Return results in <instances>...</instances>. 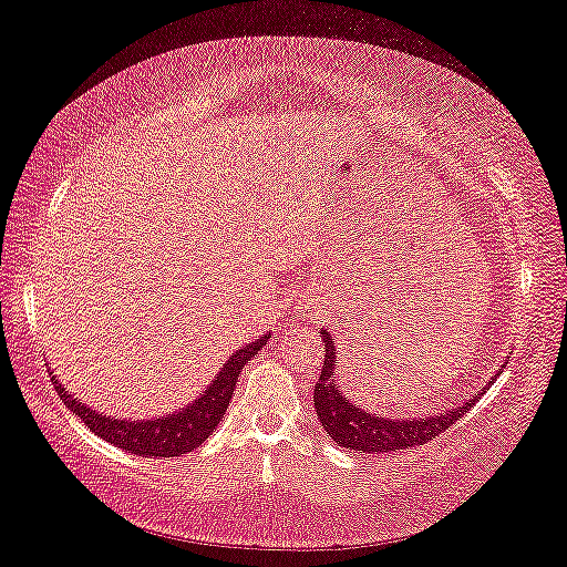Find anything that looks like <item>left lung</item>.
Instances as JSON below:
<instances>
[{
    "label": "left lung",
    "instance_id": "obj_1",
    "mask_svg": "<svg viewBox=\"0 0 567 567\" xmlns=\"http://www.w3.org/2000/svg\"><path fill=\"white\" fill-rule=\"evenodd\" d=\"M320 334L324 340V362L318 385H315V412H318L324 433L340 447L360 450V453H398V450L405 447L425 445L440 433H445L455 420L463 417L475 405V400H470L463 408L440 412L433 417H372L370 412L354 408L350 400H344L338 385H334V342L328 330H322Z\"/></svg>",
    "mask_w": 567,
    "mask_h": 567
}]
</instances>
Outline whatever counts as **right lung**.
<instances>
[{"label": "right lung", "mask_w": 567, "mask_h": 567, "mask_svg": "<svg viewBox=\"0 0 567 567\" xmlns=\"http://www.w3.org/2000/svg\"><path fill=\"white\" fill-rule=\"evenodd\" d=\"M270 340V334H265L257 342L245 344L243 350H237L233 358L225 362V368L219 370V375L213 380V385L207 388L203 398H197L192 405L182 408L175 415H165L157 420H117L100 415V412L90 410L82 402H76L70 392H66L60 382L54 380V390L60 392V398L66 408H70L76 417H82L94 435H100L107 443L117 445L122 450H130L134 455L142 457H177L192 453L199 447L205 440L213 435V430L219 425V420L227 412L229 400L235 395L237 378L247 360H252L260 352L262 344Z\"/></svg>", "instance_id": "obj_1"}]
</instances>
